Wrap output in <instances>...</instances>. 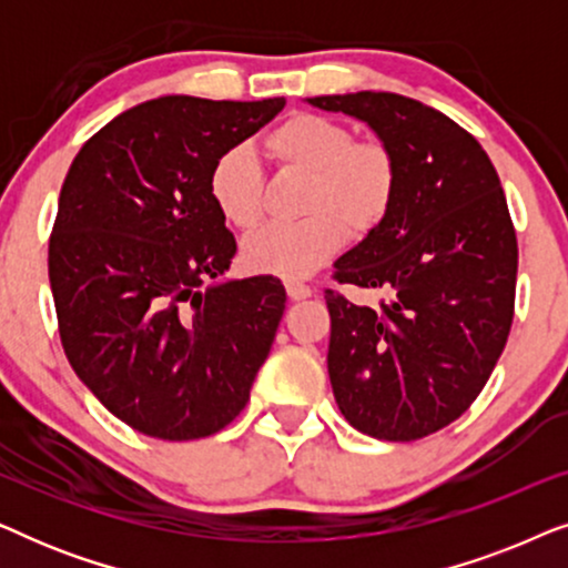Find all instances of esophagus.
<instances>
[{
	"label": "esophagus",
	"instance_id": "obj_1",
	"mask_svg": "<svg viewBox=\"0 0 568 568\" xmlns=\"http://www.w3.org/2000/svg\"><path fill=\"white\" fill-rule=\"evenodd\" d=\"M286 294H290V300L300 302V300L313 297V290H310V286L302 284V282H286Z\"/></svg>",
	"mask_w": 568,
	"mask_h": 568
}]
</instances>
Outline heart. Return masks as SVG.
I'll return each instance as SVG.
<instances>
[{
  "instance_id": "b5f03b06",
  "label": "heart",
  "mask_w": 568,
  "mask_h": 568,
  "mask_svg": "<svg viewBox=\"0 0 568 568\" xmlns=\"http://www.w3.org/2000/svg\"><path fill=\"white\" fill-rule=\"evenodd\" d=\"M278 168L307 175L302 214L290 227H263L243 243L247 268L300 278L331 261L352 237H367L390 214L398 165L379 142H354L352 129L315 113H294L266 134ZM209 196L230 224L251 230L263 214V175L247 146H230L214 160Z\"/></svg>"
}]
</instances>
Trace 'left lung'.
<instances>
[{"instance_id": "8db88e82", "label": "left lung", "mask_w": 568, "mask_h": 568, "mask_svg": "<svg viewBox=\"0 0 568 568\" xmlns=\"http://www.w3.org/2000/svg\"><path fill=\"white\" fill-rule=\"evenodd\" d=\"M307 103L367 123L398 165L390 214L333 263L338 284L390 294L367 307L325 292L333 395L354 429L422 439L470 408L507 344L517 237L499 175L468 131L414 98Z\"/></svg>"}]
</instances>
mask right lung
I'll list each match as a JSON object with an SVG mask.
<instances>
[{"mask_svg": "<svg viewBox=\"0 0 568 568\" xmlns=\"http://www.w3.org/2000/svg\"><path fill=\"white\" fill-rule=\"evenodd\" d=\"M165 95L90 136L59 193L49 282L77 377L131 429L168 442L220 432L245 408L286 292L222 278L237 253L209 173L282 111Z\"/></svg>", "mask_w": 568, "mask_h": 568, "instance_id": "add662e5", "label": "right lung"}]
</instances>
